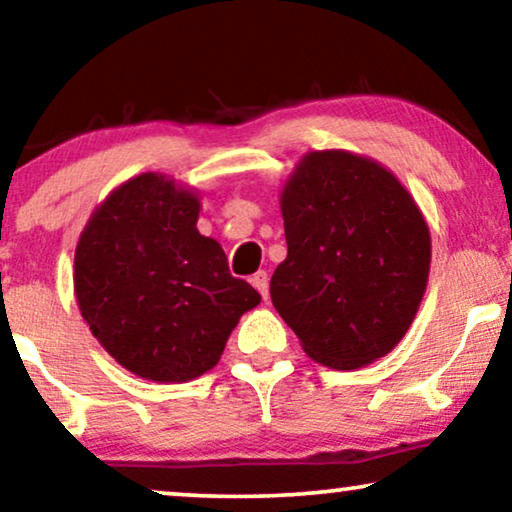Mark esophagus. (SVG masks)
Masks as SVG:
<instances>
[{
  "label": "esophagus",
  "mask_w": 512,
  "mask_h": 512,
  "mask_svg": "<svg viewBox=\"0 0 512 512\" xmlns=\"http://www.w3.org/2000/svg\"><path fill=\"white\" fill-rule=\"evenodd\" d=\"M251 286H254L258 293H261L263 300L270 298V279H268V272H265V270H258L256 275L251 277Z\"/></svg>",
  "instance_id": "obj_1"
}]
</instances>
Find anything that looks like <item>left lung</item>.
Masks as SVG:
<instances>
[{"label":"left lung","mask_w":512,"mask_h":512,"mask_svg":"<svg viewBox=\"0 0 512 512\" xmlns=\"http://www.w3.org/2000/svg\"><path fill=\"white\" fill-rule=\"evenodd\" d=\"M289 254L270 298L305 354L354 370L394 349L431 268L422 209L394 172L359 153L310 151L282 188Z\"/></svg>","instance_id":"obj_1"}]
</instances>
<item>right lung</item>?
Here are the masks:
<instances>
[{"mask_svg":"<svg viewBox=\"0 0 512 512\" xmlns=\"http://www.w3.org/2000/svg\"><path fill=\"white\" fill-rule=\"evenodd\" d=\"M200 193L160 172L114 188L76 244L81 317L111 359L151 382H188L219 363L261 296L198 233Z\"/></svg>","mask_w":512,"mask_h":512,"instance_id":"right-lung-1","label":"right lung"}]
</instances>
